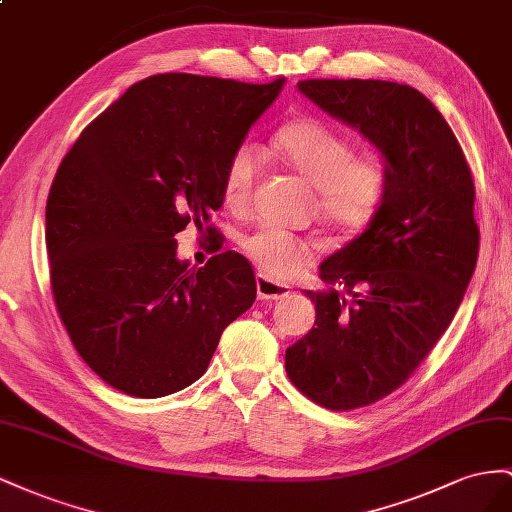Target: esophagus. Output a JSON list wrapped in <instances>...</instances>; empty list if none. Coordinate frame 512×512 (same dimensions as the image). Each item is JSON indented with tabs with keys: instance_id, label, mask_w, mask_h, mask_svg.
I'll return each mask as SVG.
<instances>
[{
	"instance_id": "1",
	"label": "esophagus",
	"mask_w": 512,
	"mask_h": 512,
	"mask_svg": "<svg viewBox=\"0 0 512 512\" xmlns=\"http://www.w3.org/2000/svg\"><path fill=\"white\" fill-rule=\"evenodd\" d=\"M255 283H257V296H259L261 300H283V298H287V296L291 294L289 285L276 283V281H272L270 276H266V274H257Z\"/></svg>"
}]
</instances>
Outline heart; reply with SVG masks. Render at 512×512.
Returning a JSON list of instances; mask_svg holds the SVG:
<instances>
[{"label":"heart","instance_id":"1","mask_svg":"<svg viewBox=\"0 0 512 512\" xmlns=\"http://www.w3.org/2000/svg\"><path fill=\"white\" fill-rule=\"evenodd\" d=\"M281 154L304 180L317 186L319 216L332 231L354 236L367 229L390 191L392 167L377 150L354 152L349 137L321 120H304L283 128ZM261 171V152L244 141L233 150L223 171V199L229 208L251 201ZM242 251L272 279H294L313 259L315 244L276 225H261L242 240Z\"/></svg>","mask_w":512,"mask_h":512}]
</instances>
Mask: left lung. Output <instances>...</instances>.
<instances>
[{"mask_svg": "<svg viewBox=\"0 0 512 512\" xmlns=\"http://www.w3.org/2000/svg\"><path fill=\"white\" fill-rule=\"evenodd\" d=\"M298 90L392 167L369 229L321 264L324 291H306L315 328L285 352L306 399L347 412L401 388L450 326L478 259L476 188L455 133L414 87L306 79Z\"/></svg>", "mask_w": 512, "mask_h": 512, "instance_id": "left-lung-1", "label": "left lung"}]
</instances>
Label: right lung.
Instances as JSON below:
<instances>
[{"instance_id":"right-lung-1","label":"right lung","mask_w":512,"mask_h":512,"mask_svg":"<svg viewBox=\"0 0 512 512\" xmlns=\"http://www.w3.org/2000/svg\"><path fill=\"white\" fill-rule=\"evenodd\" d=\"M285 79L242 83L186 72L130 85L83 128L47 199L57 315L102 382L156 399L206 373L223 330L251 309L255 272L236 251L203 268L175 233L223 206V171Z\"/></svg>"}]
</instances>
